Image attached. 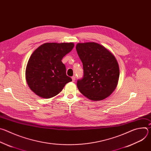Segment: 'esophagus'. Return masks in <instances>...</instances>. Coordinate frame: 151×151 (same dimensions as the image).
Masks as SVG:
<instances>
[{
	"instance_id": "1",
	"label": "esophagus",
	"mask_w": 151,
	"mask_h": 151,
	"mask_svg": "<svg viewBox=\"0 0 151 151\" xmlns=\"http://www.w3.org/2000/svg\"><path fill=\"white\" fill-rule=\"evenodd\" d=\"M72 81H73V82H75V76H72Z\"/></svg>"
}]
</instances>
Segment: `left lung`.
Instances as JSON below:
<instances>
[{"instance_id": "1", "label": "left lung", "mask_w": 151, "mask_h": 151, "mask_svg": "<svg viewBox=\"0 0 151 151\" xmlns=\"http://www.w3.org/2000/svg\"><path fill=\"white\" fill-rule=\"evenodd\" d=\"M76 50L83 69V78L77 82L79 91L95 101L109 97L115 90L119 76L114 55L96 42L78 43Z\"/></svg>"}]
</instances>
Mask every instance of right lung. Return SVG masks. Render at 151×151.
<instances>
[{"label": "right lung", "mask_w": 151, "mask_h": 151, "mask_svg": "<svg viewBox=\"0 0 151 151\" xmlns=\"http://www.w3.org/2000/svg\"><path fill=\"white\" fill-rule=\"evenodd\" d=\"M73 47V42L45 43L32 53L26 66V79L37 96L44 99L53 97L72 81L66 75L61 60Z\"/></svg>", "instance_id": "right-lung-1"}]
</instances>
